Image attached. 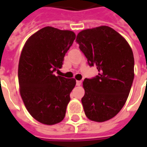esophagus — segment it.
<instances>
[{
  "label": "esophagus",
  "mask_w": 147,
  "mask_h": 147,
  "mask_svg": "<svg viewBox=\"0 0 147 147\" xmlns=\"http://www.w3.org/2000/svg\"><path fill=\"white\" fill-rule=\"evenodd\" d=\"M82 85V81H76V85L77 86H80Z\"/></svg>",
  "instance_id": "obj_1"
}]
</instances>
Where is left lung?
<instances>
[{
	"mask_svg": "<svg viewBox=\"0 0 147 147\" xmlns=\"http://www.w3.org/2000/svg\"><path fill=\"white\" fill-rule=\"evenodd\" d=\"M76 42L90 66L98 75L83 82L82 98L85 114L91 121L104 122L118 114L125 105L134 78V58L127 40L107 26L78 33Z\"/></svg>",
	"mask_w": 147,
	"mask_h": 147,
	"instance_id": "1",
	"label": "left lung"
}]
</instances>
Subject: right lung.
<instances>
[{"label": "right lung", "mask_w": 147, "mask_h": 147, "mask_svg": "<svg viewBox=\"0 0 147 147\" xmlns=\"http://www.w3.org/2000/svg\"><path fill=\"white\" fill-rule=\"evenodd\" d=\"M76 34L46 26L31 36L24 45L18 65L20 92L33 118L47 125L64 119L75 78L55 76Z\"/></svg>", "instance_id": "obj_1"}]
</instances>
